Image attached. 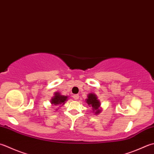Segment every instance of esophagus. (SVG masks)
Here are the masks:
<instances>
[{"label":"esophagus","instance_id":"obj_1","mask_svg":"<svg viewBox=\"0 0 154 154\" xmlns=\"http://www.w3.org/2000/svg\"><path fill=\"white\" fill-rule=\"evenodd\" d=\"M73 97L74 99H75V100H77V99H79V95L78 94H75L73 96Z\"/></svg>","mask_w":154,"mask_h":154}]
</instances>
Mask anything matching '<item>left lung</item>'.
Segmentation results:
<instances>
[{"instance_id": "left-lung-1", "label": "left lung", "mask_w": 154, "mask_h": 154, "mask_svg": "<svg viewBox=\"0 0 154 154\" xmlns=\"http://www.w3.org/2000/svg\"><path fill=\"white\" fill-rule=\"evenodd\" d=\"M85 102L90 107L92 108V111L95 115H99L101 112L102 108L101 107L100 101L95 93H89L87 95V98L85 99Z\"/></svg>"}]
</instances>
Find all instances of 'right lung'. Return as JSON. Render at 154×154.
<instances>
[{
  "instance_id": "add662e5",
  "label": "right lung",
  "mask_w": 154,
  "mask_h": 154,
  "mask_svg": "<svg viewBox=\"0 0 154 154\" xmlns=\"http://www.w3.org/2000/svg\"><path fill=\"white\" fill-rule=\"evenodd\" d=\"M68 99V96L63 95L59 92H55L54 93V96L51 99V103L59 107L63 106L65 103Z\"/></svg>"
}]
</instances>
